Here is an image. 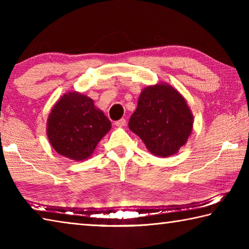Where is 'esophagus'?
Here are the masks:
<instances>
[{"label": "esophagus", "instance_id": "34e87169", "mask_svg": "<svg viewBox=\"0 0 249 249\" xmlns=\"http://www.w3.org/2000/svg\"><path fill=\"white\" fill-rule=\"evenodd\" d=\"M125 124H126L125 119H121V120L115 122V125L117 126V127H123V126H125Z\"/></svg>", "mask_w": 249, "mask_h": 249}]
</instances>
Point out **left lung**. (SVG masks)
I'll list each match as a JSON object with an SVG mask.
<instances>
[{"label":"left lung","instance_id":"1","mask_svg":"<svg viewBox=\"0 0 249 249\" xmlns=\"http://www.w3.org/2000/svg\"><path fill=\"white\" fill-rule=\"evenodd\" d=\"M128 127L144 142L147 149L159 157L178 153L193 127V115L175 88L158 83L145 88Z\"/></svg>","mask_w":249,"mask_h":249}]
</instances>
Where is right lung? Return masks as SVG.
Listing matches in <instances>:
<instances>
[{"label": "right lung", "mask_w": 249, "mask_h": 249, "mask_svg": "<svg viewBox=\"0 0 249 249\" xmlns=\"http://www.w3.org/2000/svg\"><path fill=\"white\" fill-rule=\"evenodd\" d=\"M109 129L111 122L93 100L75 91L59 99L47 120V136L53 149L77 161L89 158Z\"/></svg>", "instance_id": "right-lung-1"}]
</instances>
